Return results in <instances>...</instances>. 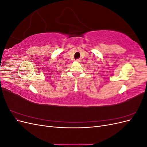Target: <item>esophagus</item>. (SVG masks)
I'll return each mask as SVG.
<instances>
[{"mask_svg":"<svg viewBox=\"0 0 147 147\" xmlns=\"http://www.w3.org/2000/svg\"><path fill=\"white\" fill-rule=\"evenodd\" d=\"M76 61H77V62H78V63H81V62H82V59L80 58V59H77Z\"/></svg>","mask_w":147,"mask_h":147,"instance_id":"esophagus-1","label":"esophagus"}]
</instances>
